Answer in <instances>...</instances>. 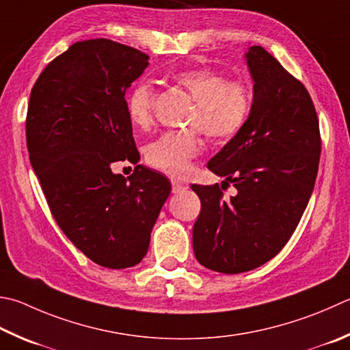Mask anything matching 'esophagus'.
<instances>
[{
  "label": "esophagus",
  "instance_id": "1",
  "mask_svg": "<svg viewBox=\"0 0 350 350\" xmlns=\"http://www.w3.org/2000/svg\"><path fill=\"white\" fill-rule=\"evenodd\" d=\"M187 189V187L183 185L182 182H179V180H171V191H173L174 194H179V193H182V191H185Z\"/></svg>",
  "mask_w": 350,
  "mask_h": 350
}]
</instances>
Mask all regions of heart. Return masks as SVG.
<instances>
[{"instance_id": "obj_1", "label": "heart", "mask_w": 350, "mask_h": 350, "mask_svg": "<svg viewBox=\"0 0 350 350\" xmlns=\"http://www.w3.org/2000/svg\"><path fill=\"white\" fill-rule=\"evenodd\" d=\"M173 81L194 100L188 125L196 126L214 142H225L237 135L245 125L251 109L250 88L239 79H226L209 68L182 70ZM154 88L141 81L126 98V116L141 130L153 124ZM199 131H168L150 142L145 148V161L154 170L168 176H183L191 168V161L200 153Z\"/></svg>"}]
</instances>
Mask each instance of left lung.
I'll list each match as a JSON object with an SVG mask.
<instances>
[{"mask_svg":"<svg viewBox=\"0 0 350 350\" xmlns=\"http://www.w3.org/2000/svg\"><path fill=\"white\" fill-rule=\"evenodd\" d=\"M245 59L254 82L241 130L208 162L237 194L193 185L200 214L193 228L197 262L240 274L269 262L288 243L314 191L321 153L319 118L309 93L263 47Z\"/></svg>","mask_w":350,"mask_h":350,"instance_id":"1","label":"left lung"}]
</instances>
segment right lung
Segmentation results:
<instances>
[{
  "label": "right lung",
  "mask_w": 350,
  "mask_h": 350,
  "mask_svg": "<svg viewBox=\"0 0 350 350\" xmlns=\"http://www.w3.org/2000/svg\"><path fill=\"white\" fill-rule=\"evenodd\" d=\"M150 56L105 38L75 42L44 68L30 93L25 136L30 163L56 224L92 262L137 265L171 183L137 165L114 174L119 161L137 162L125 92Z\"/></svg>",
  "instance_id": "add662e5"
}]
</instances>
